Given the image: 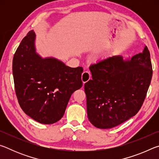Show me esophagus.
Returning <instances> with one entry per match:
<instances>
[{"label":"esophagus","mask_w":159,"mask_h":159,"mask_svg":"<svg viewBox=\"0 0 159 159\" xmlns=\"http://www.w3.org/2000/svg\"><path fill=\"white\" fill-rule=\"evenodd\" d=\"M81 79H82V81H83V83L88 82V80L90 79V71H83V73L82 74Z\"/></svg>","instance_id":"esophagus-1"}]
</instances>
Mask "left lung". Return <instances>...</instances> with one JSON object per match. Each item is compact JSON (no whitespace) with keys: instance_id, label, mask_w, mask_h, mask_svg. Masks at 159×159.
I'll list each match as a JSON object with an SVG mask.
<instances>
[{"instance_id":"obj_1","label":"left lung","mask_w":159,"mask_h":159,"mask_svg":"<svg viewBox=\"0 0 159 159\" xmlns=\"http://www.w3.org/2000/svg\"><path fill=\"white\" fill-rule=\"evenodd\" d=\"M90 70L93 79L85 83L84 89L88 117L94 126L111 128L137 114L152 78L147 46L127 60L113 56L93 64Z\"/></svg>"}]
</instances>
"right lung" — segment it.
<instances>
[{
	"instance_id": "add662e5",
	"label": "right lung",
	"mask_w": 159,
	"mask_h": 159,
	"mask_svg": "<svg viewBox=\"0 0 159 159\" xmlns=\"http://www.w3.org/2000/svg\"><path fill=\"white\" fill-rule=\"evenodd\" d=\"M36 34L24 38L12 60L16 95L26 115L43 124H52L64 114L74 91L83 85L81 66L71 68L53 57L36 52Z\"/></svg>"
}]
</instances>
